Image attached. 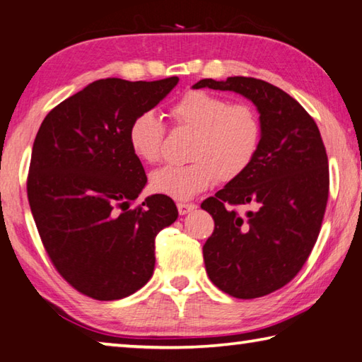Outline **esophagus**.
<instances>
[{
    "instance_id": "1",
    "label": "esophagus",
    "mask_w": 362,
    "mask_h": 362,
    "mask_svg": "<svg viewBox=\"0 0 362 362\" xmlns=\"http://www.w3.org/2000/svg\"><path fill=\"white\" fill-rule=\"evenodd\" d=\"M177 209H179L180 216H185V214H189V212H193L196 209V204H193V203H179V204H177Z\"/></svg>"
}]
</instances>
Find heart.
I'll list each match as a JSON object with an SVG mask.
<instances>
[{
	"instance_id": "b5f03b06",
	"label": "heart",
	"mask_w": 362,
	"mask_h": 362,
	"mask_svg": "<svg viewBox=\"0 0 362 362\" xmlns=\"http://www.w3.org/2000/svg\"><path fill=\"white\" fill-rule=\"evenodd\" d=\"M179 127L194 131L189 150L193 163L164 166L150 177L156 193L192 199L217 182H231L252 166L259 155L263 127L260 115L249 103H231L226 97L204 89L182 94L169 108ZM166 127L156 113L142 112L131 121L127 144L132 155L153 164L161 158Z\"/></svg>"
}]
</instances>
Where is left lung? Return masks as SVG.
<instances>
[{
    "instance_id": "8db88e82",
    "label": "left lung",
    "mask_w": 362,
    "mask_h": 362,
    "mask_svg": "<svg viewBox=\"0 0 362 362\" xmlns=\"http://www.w3.org/2000/svg\"><path fill=\"white\" fill-rule=\"evenodd\" d=\"M194 89L233 90L260 113L262 145L246 173L203 201L216 228L203 247L214 284L236 298L281 289L302 269L320 235L329 164L315 119L283 89L257 78L201 79ZM252 204L241 216L230 205Z\"/></svg>"
}]
</instances>
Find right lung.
<instances>
[{"label":"right lung","instance_id":"right-lung-1","mask_svg":"<svg viewBox=\"0 0 362 362\" xmlns=\"http://www.w3.org/2000/svg\"><path fill=\"white\" fill-rule=\"evenodd\" d=\"M177 83L99 79L52 108L36 134L30 209L60 276L90 298L118 300L148 283L155 238L179 216L164 194L131 209L146 175L127 144L131 121Z\"/></svg>","mask_w":362,"mask_h":362}]
</instances>
